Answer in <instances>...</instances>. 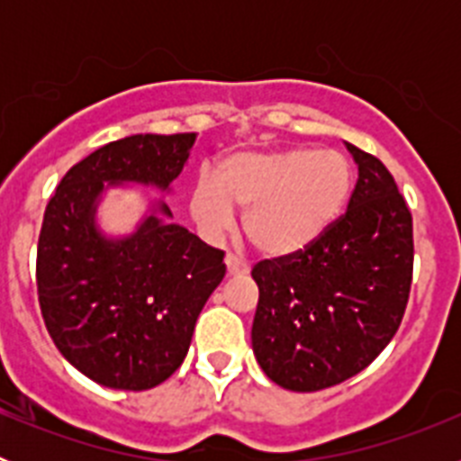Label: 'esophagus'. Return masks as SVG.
Here are the masks:
<instances>
[{"label":"esophagus","instance_id":"1","mask_svg":"<svg viewBox=\"0 0 461 461\" xmlns=\"http://www.w3.org/2000/svg\"><path fill=\"white\" fill-rule=\"evenodd\" d=\"M223 263H226L228 276H240V275H247V272H249V266H247L244 260H240L238 256H233V254H226Z\"/></svg>","mask_w":461,"mask_h":461}]
</instances>
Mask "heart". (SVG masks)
Wrapping results in <instances>:
<instances>
[{
  "label": "heart",
  "instance_id": "heart-1",
  "mask_svg": "<svg viewBox=\"0 0 461 461\" xmlns=\"http://www.w3.org/2000/svg\"><path fill=\"white\" fill-rule=\"evenodd\" d=\"M353 191V170L339 152L312 148L235 152L219 158L214 180L201 175L189 214L207 235L233 226L244 212V233L260 254H303L339 221Z\"/></svg>",
  "mask_w": 461,
  "mask_h": 461
}]
</instances>
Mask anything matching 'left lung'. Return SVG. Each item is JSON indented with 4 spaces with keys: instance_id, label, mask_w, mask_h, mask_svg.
Returning a JSON list of instances; mask_svg holds the SVG:
<instances>
[{
    "instance_id": "8db88e82",
    "label": "left lung",
    "mask_w": 461,
    "mask_h": 461,
    "mask_svg": "<svg viewBox=\"0 0 461 461\" xmlns=\"http://www.w3.org/2000/svg\"><path fill=\"white\" fill-rule=\"evenodd\" d=\"M357 166L346 214L307 251L254 267L251 346L281 388L316 393L356 376L397 332L413 275V221L388 168L344 142Z\"/></svg>"
}]
</instances>
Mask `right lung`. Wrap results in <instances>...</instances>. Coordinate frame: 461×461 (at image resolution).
<instances>
[{
	"mask_svg": "<svg viewBox=\"0 0 461 461\" xmlns=\"http://www.w3.org/2000/svg\"><path fill=\"white\" fill-rule=\"evenodd\" d=\"M198 133H136L108 142L62 177L43 214L36 286L46 328L73 367L113 390L164 383L189 351L198 313L226 275L223 251L173 223L164 198L129 233H105L108 191L173 194Z\"/></svg>",
	"mask_w": 461,
	"mask_h": 461,
	"instance_id": "obj_1",
	"label": "right lung"
}]
</instances>
